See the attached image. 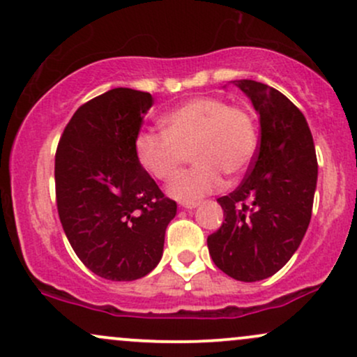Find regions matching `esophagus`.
Wrapping results in <instances>:
<instances>
[{"mask_svg":"<svg viewBox=\"0 0 357 357\" xmlns=\"http://www.w3.org/2000/svg\"><path fill=\"white\" fill-rule=\"evenodd\" d=\"M179 206L184 208V210H192V208L198 206V203H196V202H183V203H179Z\"/></svg>","mask_w":357,"mask_h":357,"instance_id":"obj_1","label":"esophagus"}]
</instances>
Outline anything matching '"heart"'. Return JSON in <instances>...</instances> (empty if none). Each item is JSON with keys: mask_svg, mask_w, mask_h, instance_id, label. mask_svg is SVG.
Returning <instances> with one entry per match:
<instances>
[{"mask_svg": "<svg viewBox=\"0 0 357 357\" xmlns=\"http://www.w3.org/2000/svg\"><path fill=\"white\" fill-rule=\"evenodd\" d=\"M165 130H147L136 137L139 162L153 178L171 181L192 155L191 169L171 184L169 192L195 202L223 186V174H241L258 146L252 112L220 97H198L162 119Z\"/></svg>", "mask_w": 357, "mask_h": 357, "instance_id": "b5f03b06", "label": "heart"}]
</instances>
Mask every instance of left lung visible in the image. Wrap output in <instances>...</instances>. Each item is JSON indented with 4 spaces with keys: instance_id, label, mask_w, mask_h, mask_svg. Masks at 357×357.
<instances>
[{
    "instance_id": "left-lung-1",
    "label": "left lung",
    "mask_w": 357,
    "mask_h": 357,
    "mask_svg": "<svg viewBox=\"0 0 357 357\" xmlns=\"http://www.w3.org/2000/svg\"><path fill=\"white\" fill-rule=\"evenodd\" d=\"M260 114V141L243 181L216 199L223 225L208 236L221 272L240 282L277 273L304 238L312 215L317 158L304 114L282 92L233 80Z\"/></svg>"
}]
</instances>
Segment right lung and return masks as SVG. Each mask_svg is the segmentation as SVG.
Segmentation results:
<instances>
[{"label":"right lung","mask_w":357,"mask_h":357,"mask_svg":"<svg viewBox=\"0 0 357 357\" xmlns=\"http://www.w3.org/2000/svg\"><path fill=\"white\" fill-rule=\"evenodd\" d=\"M151 93L112 89L77 109L55 154L56 210L82 264L107 280L147 275L159 264L176 202L136 154Z\"/></svg>","instance_id":"1"}]
</instances>
